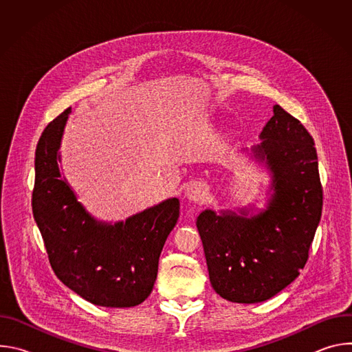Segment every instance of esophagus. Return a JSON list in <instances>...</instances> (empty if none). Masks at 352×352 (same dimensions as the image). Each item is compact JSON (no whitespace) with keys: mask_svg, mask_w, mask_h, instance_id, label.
Returning <instances> with one entry per match:
<instances>
[{"mask_svg":"<svg viewBox=\"0 0 352 352\" xmlns=\"http://www.w3.org/2000/svg\"><path fill=\"white\" fill-rule=\"evenodd\" d=\"M206 188L205 185L199 184V182H195V184H190L186 189H185V197L189 200V202H195V204H199L202 202V200L206 197Z\"/></svg>","mask_w":352,"mask_h":352,"instance_id":"obj_1","label":"esophagus"}]
</instances>
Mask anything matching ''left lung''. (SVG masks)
<instances>
[{
    "mask_svg": "<svg viewBox=\"0 0 352 352\" xmlns=\"http://www.w3.org/2000/svg\"><path fill=\"white\" fill-rule=\"evenodd\" d=\"M252 147L272 173L266 209L248 217L208 209L196 227L202 238L210 283L231 302L270 299L305 267L322 216L323 189L314 138L278 104Z\"/></svg>",
    "mask_w": 352,
    "mask_h": 352,
    "instance_id": "obj_1",
    "label": "left lung"
}]
</instances>
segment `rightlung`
<instances>
[{
	"label": "right lung",
	"instance_id": "add662e5",
	"mask_svg": "<svg viewBox=\"0 0 352 352\" xmlns=\"http://www.w3.org/2000/svg\"><path fill=\"white\" fill-rule=\"evenodd\" d=\"M71 109L43 131L34 159L33 217L56 276L89 302L107 308L142 304L153 289L159 258L179 217L171 197L114 226L93 219L63 178L60 146Z\"/></svg>",
	"mask_w": 352,
	"mask_h": 352
}]
</instances>
